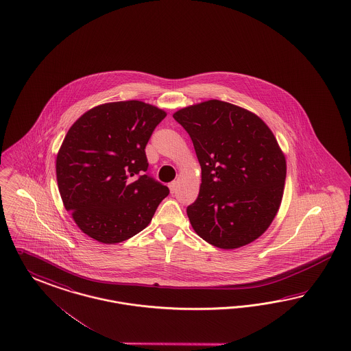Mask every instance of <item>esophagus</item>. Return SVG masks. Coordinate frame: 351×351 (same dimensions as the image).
I'll return each instance as SVG.
<instances>
[{
    "instance_id": "obj_1",
    "label": "esophagus",
    "mask_w": 351,
    "mask_h": 351,
    "mask_svg": "<svg viewBox=\"0 0 351 351\" xmlns=\"http://www.w3.org/2000/svg\"><path fill=\"white\" fill-rule=\"evenodd\" d=\"M177 184H178V183H177V182H170V183H169L170 193H176V190H177Z\"/></svg>"
}]
</instances>
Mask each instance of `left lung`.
I'll return each instance as SVG.
<instances>
[{
  "label": "left lung",
  "instance_id": "8db88e82",
  "mask_svg": "<svg viewBox=\"0 0 351 351\" xmlns=\"http://www.w3.org/2000/svg\"><path fill=\"white\" fill-rule=\"evenodd\" d=\"M173 117L191 136L202 184L187 215L195 232L221 249L260 238L283 199L287 161L271 129L256 113L210 99Z\"/></svg>",
  "mask_w": 351,
  "mask_h": 351
}]
</instances>
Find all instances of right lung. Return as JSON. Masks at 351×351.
I'll return each mask as SVG.
<instances>
[{"instance_id": "1", "label": "right lung", "mask_w": 351, "mask_h": 351, "mask_svg": "<svg viewBox=\"0 0 351 351\" xmlns=\"http://www.w3.org/2000/svg\"><path fill=\"white\" fill-rule=\"evenodd\" d=\"M165 116L141 101L104 103L69 128L58 151V189L84 234L117 244L149 225L169 189L145 174V148Z\"/></svg>"}]
</instances>
